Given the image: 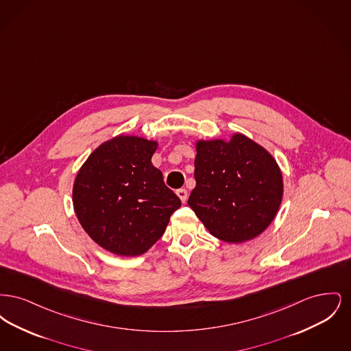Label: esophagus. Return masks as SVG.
<instances>
[{"mask_svg":"<svg viewBox=\"0 0 351 351\" xmlns=\"http://www.w3.org/2000/svg\"><path fill=\"white\" fill-rule=\"evenodd\" d=\"M176 195L179 196V199L182 200V202H185L186 199H188V193H186L185 189H178V191H176Z\"/></svg>","mask_w":351,"mask_h":351,"instance_id":"obj_1","label":"esophagus"}]
</instances>
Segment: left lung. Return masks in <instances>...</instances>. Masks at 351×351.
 I'll return each instance as SVG.
<instances>
[{"mask_svg":"<svg viewBox=\"0 0 351 351\" xmlns=\"http://www.w3.org/2000/svg\"><path fill=\"white\" fill-rule=\"evenodd\" d=\"M196 151V186L188 205L209 233L229 243L263 233L283 199V176L274 156L241 133L229 141L200 139Z\"/></svg>","mask_w":351,"mask_h":351,"instance_id":"1","label":"left lung"}]
</instances>
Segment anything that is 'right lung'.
I'll use <instances>...</instances> for the list:
<instances>
[{
  "instance_id": "right-lung-1",
  "label": "right lung",
  "mask_w": 351,
  "mask_h": 351,
  "mask_svg": "<svg viewBox=\"0 0 351 351\" xmlns=\"http://www.w3.org/2000/svg\"><path fill=\"white\" fill-rule=\"evenodd\" d=\"M156 149V141L121 134L93 151L76 175V217L97 245L119 256L145 254L182 205L151 163Z\"/></svg>"
}]
</instances>
